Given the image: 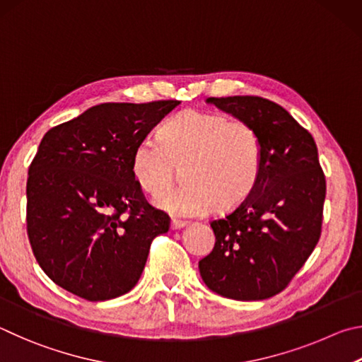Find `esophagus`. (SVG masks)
I'll return each mask as SVG.
<instances>
[{
    "label": "esophagus",
    "instance_id": "obj_1",
    "mask_svg": "<svg viewBox=\"0 0 362 362\" xmlns=\"http://www.w3.org/2000/svg\"><path fill=\"white\" fill-rule=\"evenodd\" d=\"M185 226H186V221H180V219H171V223H170V227L173 230L181 229V227H185Z\"/></svg>",
    "mask_w": 362,
    "mask_h": 362
}]
</instances>
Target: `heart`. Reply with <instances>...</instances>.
I'll list each match as a JSON object with an SVG mask.
<instances>
[{
  "mask_svg": "<svg viewBox=\"0 0 362 362\" xmlns=\"http://www.w3.org/2000/svg\"><path fill=\"white\" fill-rule=\"evenodd\" d=\"M261 165L262 139L255 125L197 110L168 120L160 138L144 136L132 156L133 177L149 195L167 189L182 167L185 186L154 200L160 210L180 218L242 204L257 185Z\"/></svg>",
  "mask_w": 362,
  "mask_h": 362,
  "instance_id": "1",
  "label": "heart"
}]
</instances>
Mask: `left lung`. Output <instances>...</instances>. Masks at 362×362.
<instances>
[{
    "label": "left lung",
    "mask_w": 362,
    "mask_h": 362,
    "mask_svg": "<svg viewBox=\"0 0 362 362\" xmlns=\"http://www.w3.org/2000/svg\"><path fill=\"white\" fill-rule=\"evenodd\" d=\"M206 101L256 127L262 165L248 197L210 223L216 243L200 259V275L229 299H269L288 286L320 242L326 176L318 148L308 130L267 98Z\"/></svg>",
    "instance_id": "8db88e82"
}]
</instances>
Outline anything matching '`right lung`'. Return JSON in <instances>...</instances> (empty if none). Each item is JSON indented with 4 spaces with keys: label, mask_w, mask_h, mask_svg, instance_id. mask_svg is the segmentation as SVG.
Returning a JSON list of instances; mask_svg holds the SVG:
<instances>
[{
    "label": "right lung",
    "mask_w": 362,
    "mask_h": 362,
    "mask_svg": "<svg viewBox=\"0 0 362 362\" xmlns=\"http://www.w3.org/2000/svg\"><path fill=\"white\" fill-rule=\"evenodd\" d=\"M177 100L103 103L52 127L28 168L27 233L50 280L98 302L135 286L170 218L148 204L132 156Z\"/></svg>",
    "instance_id": "add662e5"
}]
</instances>
